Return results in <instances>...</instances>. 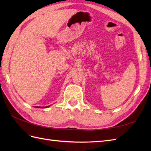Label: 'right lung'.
<instances>
[{"instance_id": "1", "label": "right lung", "mask_w": 151, "mask_h": 151, "mask_svg": "<svg viewBox=\"0 0 151 151\" xmlns=\"http://www.w3.org/2000/svg\"><path fill=\"white\" fill-rule=\"evenodd\" d=\"M50 106H43V107H40V106H36V108H47L48 107Z\"/></svg>"}]
</instances>
